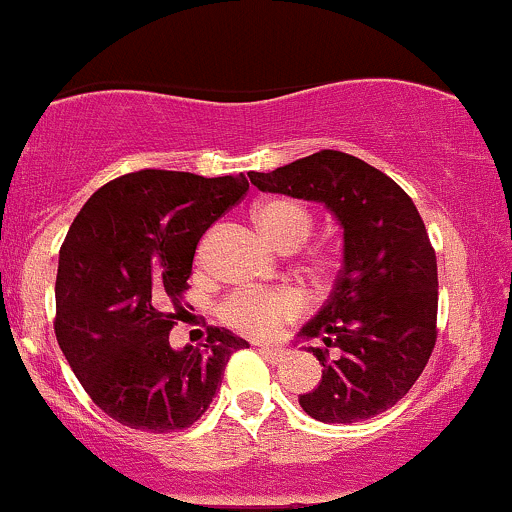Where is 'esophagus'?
<instances>
[{"mask_svg":"<svg viewBox=\"0 0 512 512\" xmlns=\"http://www.w3.org/2000/svg\"><path fill=\"white\" fill-rule=\"evenodd\" d=\"M260 353L265 355V358H270L272 363H279V360L287 355V351H284V348H279V346H260Z\"/></svg>","mask_w":512,"mask_h":512,"instance_id":"esophagus-1","label":"esophagus"}]
</instances>
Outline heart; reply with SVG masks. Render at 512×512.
Listing matches in <instances>:
<instances>
[{
    "instance_id": "1",
    "label": "heart",
    "mask_w": 512,
    "mask_h": 512,
    "mask_svg": "<svg viewBox=\"0 0 512 512\" xmlns=\"http://www.w3.org/2000/svg\"><path fill=\"white\" fill-rule=\"evenodd\" d=\"M255 223L274 247L292 252L311 235L314 215L292 198H267L255 208ZM304 301L292 289H240L220 304V319L245 336H272L301 314Z\"/></svg>"
}]
</instances>
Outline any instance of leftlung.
Returning <instances> with one entry per match:
<instances>
[{"label": "left lung", "mask_w": 512, "mask_h": 512, "mask_svg": "<svg viewBox=\"0 0 512 512\" xmlns=\"http://www.w3.org/2000/svg\"><path fill=\"white\" fill-rule=\"evenodd\" d=\"M260 191L324 203L343 225L336 287L304 328L324 378L299 397L309 417L351 424L390 410L422 375L437 343V255L412 198L351 154L321 149L257 174Z\"/></svg>", "instance_id": "left-lung-1"}]
</instances>
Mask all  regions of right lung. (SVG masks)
<instances>
[{"instance_id": "right-lung-1", "label": "right lung", "mask_w": 512, "mask_h": 512, "mask_svg": "<svg viewBox=\"0 0 512 512\" xmlns=\"http://www.w3.org/2000/svg\"><path fill=\"white\" fill-rule=\"evenodd\" d=\"M247 188L242 174L142 169L98 188L75 215L58 257L53 331L107 417L154 434L191 427L230 355L247 348L218 326L201 348L169 346L198 242Z\"/></svg>"}]
</instances>
